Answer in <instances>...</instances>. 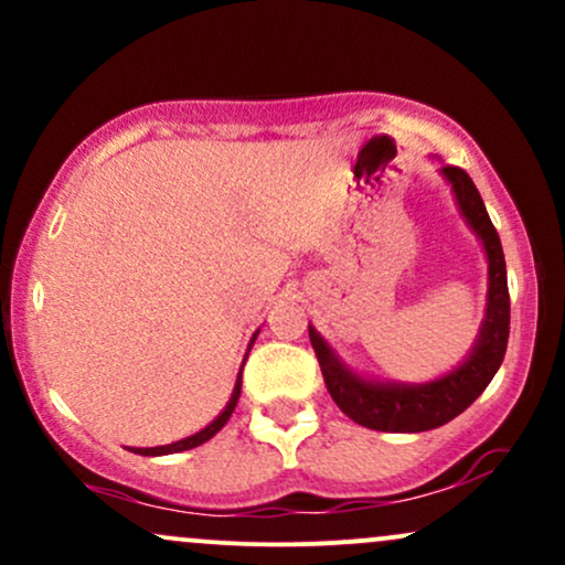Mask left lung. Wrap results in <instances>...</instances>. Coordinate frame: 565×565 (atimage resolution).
<instances>
[{
    "label": "left lung",
    "mask_w": 565,
    "mask_h": 565,
    "mask_svg": "<svg viewBox=\"0 0 565 565\" xmlns=\"http://www.w3.org/2000/svg\"><path fill=\"white\" fill-rule=\"evenodd\" d=\"M438 172L451 185L459 215L465 217L468 228L483 244L486 263H489L486 313L476 342H472L462 364L454 366L444 377L419 382V385H412V382H380L348 366L334 353V348L316 332V327L308 323L310 345H313L316 359L321 364L329 395L353 423L364 425L369 430L425 433L451 423L457 414H462L489 387L497 369L502 366L504 350H508L510 291L499 233L491 225L481 193H478L470 174L459 170V167H440Z\"/></svg>",
    "instance_id": "1"
}]
</instances>
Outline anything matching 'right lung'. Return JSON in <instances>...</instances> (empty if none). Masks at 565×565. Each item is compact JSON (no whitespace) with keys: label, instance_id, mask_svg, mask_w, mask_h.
I'll return each instance as SVG.
<instances>
[{"label":"right lung","instance_id":"right-lung-1","mask_svg":"<svg viewBox=\"0 0 565 565\" xmlns=\"http://www.w3.org/2000/svg\"><path fill=\"white\" fill-rule=\"evenodd\" d=\"M257 334H260V329H257V332L252 334V340H249V348H246V355H249L252 345H255ZM246 355H244V361H242V369H238V377H236V385H233V393H231L228 404H225L223 412H220L217 417L212 419L210 425H206V427H201L199 433H193V436H188V438H183V440H174V444H167V446H153V449H129V451H135V454H142V457H164V454H178V451L196 449V446L206 444V440H210L212 436H217V433L223 430V425L228 423V419H231L233 408H236V404H238V395H242V372H244V364H246Z\"/></svg>","mask_w":565,"mask_h":565}]
</instances>
